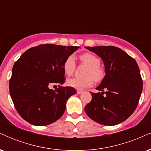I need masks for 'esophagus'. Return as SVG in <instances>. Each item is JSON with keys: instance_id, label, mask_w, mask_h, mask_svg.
Returning a JSON list of instances; mask_svg holds the SVG:
<instances>
[{"instance_id": "esophagus-1", "label": "esophagus", "mask_w": 151, "mask_h": 151, "mask_svg": "<svg viewBox=\"0 0 151 151\" xmlns=\"http://www.w3.org/2000/svg\"><path fill=\"white\" fill-rule=\"evenodd\" d=\"M82 92H83V91H80V90H77V94H81V93H82Z\"/></svg>"}]
</instances>
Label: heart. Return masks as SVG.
<instances>
[{"mask_svg":"<svg viewBox=\"0 0 151 151\" xmlns=\"http://www.w3.org/2000/svg\"><path fill=\"white\" fill-rule=\"evenodd\" d=\"M83 65L87 67L84 72L85 77H73L67 80V84L78 90H82L93 84V79L99 81L104 77V71L100 67V60L96 55L91 53H84L79 57ZM76 64L73 56L70 55L65 60L63 65L65 73L70 76L75 70Z\"/></svg>","mask_w":151,"mask_h":151,"instance_id":"heart-1","label":"heart"}]
</instances>
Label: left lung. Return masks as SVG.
<instances>
[{
	"label": "left lung",
	"mask_w": 151,
	"mask_h": 151,
	"mask_svg": "<svg viewBox=\"0 0 151 151\" xmlns=\"http://www.w3.org/2000/svg\"><path fill=\"white\" fill-rule=\"evenodd\" d=\"M84 47L101 58L106 74L96 88L101 92L91 93L92 99L84 111L90 119L101 125H117L133 113L141 97L143 81L138 64L116 47Z\"/></svg>",
	"instance_id": "8db88e82"
}]
</instances>
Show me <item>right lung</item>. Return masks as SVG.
I'll list each match as a JSON object with an SVG mask.
<instances>
[{"mask_svg":"<svg viewBox=\"0 0 151 151\" xmlns=\"http://www.w3.org/2000/svg\"><path fill=\"white\" fill-rule=\"evenodd\" d=\"M80 47L45 44L30 48L15 62L9 82L17 111L35 126H46L63 115L68 99L77 93L65 83V60ZM58 83L55 90L49 89Z\"/></svg>","mask_w":151,"mask_h":151,"instance_id":"1","label":"right lung"}]
</instances>
